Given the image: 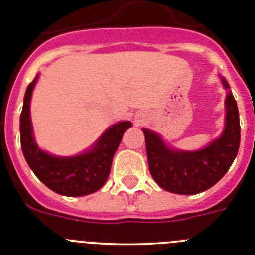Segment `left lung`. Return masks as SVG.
<instances>
[{"mask_svg":"<svg viewBox=\"0 0 255 255\" xmlns=\"http://www.w3.org/2000/svg\"><path fill=\"white\" fill-rule=\"evenodd\" d=\"M226 98V128L218 139L199 151L169 148L156 132L142 129L146 138L148 168L156 184L174 194L191 195L207 190L228 172L240 147V119L237 103L222 79Z\"/></svg>","mask_w":255,"mask_h":255,"instance_id":"1","label":"left lung"}]
</instances>
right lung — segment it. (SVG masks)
Segmentation results:
<instances>
[{"label":"right lung","mask_w":255,"mask_h":255,"mask_svg":"<svg viewBox=\"0 0 255 255\" xmlns=\"http://www.w3.org/2000/svg\"><path fill=\"white\" fill-rule=\"evenodd\" d=\"M37 78L27 87L20 113V144L27 164L36 177L57 194L82 197L98 191L108 178L116 150L131 123L123 121L112 125L91 150L77 156L61 157L44 152L35 142L29 117V102Z\"/></svg>","instance_id":"right-lung-1"}]
</instances>
